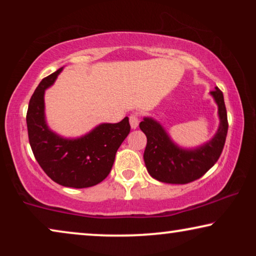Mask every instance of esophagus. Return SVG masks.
Listing matches in <instances>:
<instances>
[{
    "instance_id": "esophagus-1",
    "label": "esophagus",
    "mask_w": 256,
    "mask_h": 256,
    "mask_svg": "<svg viewBox=\"0 0 256 256\" xmlns=\"http://www.w3.org/2000/svg\"><path fill=\"white\" fill-rule=\"evenodd\" d=\"M129 122H130V127H132V129L138 128V122H140L138 114V113H132V114H130V116H129Z\"/></svg>"
}]
</instances>
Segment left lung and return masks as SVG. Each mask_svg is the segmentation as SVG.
Segmentation results:
<instances>
[{"mask_svg": "<svg viewBox=\"0 0 256 256\" xmlns=\"http://www.w3.org/2000/svg\"><path fill=\"white\" fill-rule=\"evenodd\" d=\"M211 94L218 104L220 126L211 141L194 150H183L171 141L158 122L144 118L140 128L146 136L144 163L150 176L169 184H188L204 176L216 163L225 146L228 121L222 92L218 87Z\"/></svg>", "mask_w": 256, "mask_h": 256, "instance_id": "left-lung-1", "label": "left lung"}]
</instances>
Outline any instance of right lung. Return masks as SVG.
<instances>
[{
    "mask_svg": "<svg viewBox=\"0 0 256 256\" xmlns=\"http://www.w3.org/2000/svg\"><path fill=\"white\" fill-rule=\"evenodd\" d=\"M62 68L45 76L29 101L26 126L29 142L44 172L62 186L82 188L99 184L110 174L115 155L130 132L129 118L98 126L80 138H62L45 124L44 92Z\"/></svg>",
    "mask_w": 256,
    "mask_h": 256,
    "instance_id": "obj_1",
    "label": "right lung"
}]
</instances>
